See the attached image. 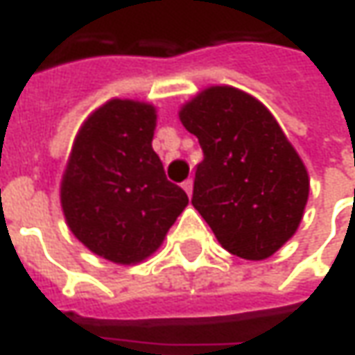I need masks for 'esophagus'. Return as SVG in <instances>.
<instances>
[{
    "label": "esophagus",
    "instance_id": "obj_1",
    "mask_svg": "<svg viewBox=\"0 0 355 355\" xmlns=\"http://www.w3.org/2000/svg\"><path fill=\"white\" fill-rule=\"evenodd\" d=\"M182 187H184L187 196H191V191H193V180H191V178H189V180H185L184 184H182Z\"/></svg>",
    "mask_w": 355,
    "mask_h": 355
}]
</instances>
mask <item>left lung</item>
Returning a JSON list of instances; mask_svg holds the SVG:
<instances>
[{"label": "left lung", "mask_w": 355, "mask_h": 355, "mask_svg": "<svg viewBox=\"0 0 355 355\" xmlns=\"http://www.w3.org/2000/svg\"><path fill=\"white\" fill-rule=\"evenodd\" d=\"M203 159L193 207L221 247L263 261L293 237L306 207L308 171L279 122L251 94L209 87L180 110Z\"/></svg>", "instance_id": "1"}]
</instances>
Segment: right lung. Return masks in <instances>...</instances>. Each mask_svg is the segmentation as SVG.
<instances>
[{
    "label": "right lung",
    "mask_w": 355,
    "mask_h": 355,
    "mask_svg": "<svg viewBox=\"0 0 355 355\" xmlns=\"http://www.w3.org/2000/svg\"><path fill=\"white\" fill-rule=\"evenodd\" d=\"M156 108L108 101L76 134L61 184L67 225L85 247L118 265H134L162 245L187 205L152 148Z\"/></svg>",
    "instance_id": "1"
}]
</instances>
